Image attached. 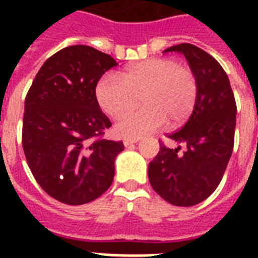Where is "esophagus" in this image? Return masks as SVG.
<instances>
[{"label":"esophagus","instance_id":"34e87169","mask_svg":"<svg viewBox=\"0 0 258 258\" xmlns=\"http://www.w3.org/2000/svg\"><path fill=\"white\" fill-rule=\"evenodd\" d=\"M137 142H138V139H124V142H123V143H124L125 147H130V146L135 145Z\"/></svg>","mask_w":258,"mask_h":258}]
</instances>
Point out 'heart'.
<instances>
[{
    "mask_svg": "<svg viewBox=\"0 0 258 258\" xmlns=\"http://www.w3.org/2000/svg\"><path fill=\"white\" fill-rule=\"evenodd\" d=\"M99 107L111 117L144 105L115 125L117 137L138 139L165 124L175 128L187 120L198 100V80L188 67L169 57L149 58L130 66L120 79L105 75L95 87Z\"/></svg>",
    "mask_w": 258,
    "mask_h": 258,
    "instance_id": "b5f03b06",
    "label": "heart"
}]
</instances>
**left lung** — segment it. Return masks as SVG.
Masks as SVG:
<instances>
[{
    "label": "left lung",
    "mask_w": 258,
    "mask_h": 258,
    "mask_svg": "<svg viewBox=\"0 0 258 258\" xmlns=\"http://www.w3.org/2000/svg\"><path fill=\"white\" fill-rule=\"evenodd\" d=\"M163 52L183 53L198 80V100L186 124L167 138L186 150L166 147L149 165L153 188L169 204L194 206L218 187L232 157L237 105L228 75L208 52L192 44H178Z\"/></svg>",
    "instance_id": "obj_1"
}]
</instances>
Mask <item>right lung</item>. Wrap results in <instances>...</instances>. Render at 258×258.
<instances>
[{"mask_svg": "<svg viewBox=\"0 0 258 258\" xmlns=\"http://www.w3.org/2000/svg\"><path fill=\"white\" fill-rule=\"evenodd\" d=\"M117 66L92 46L72 45L50 56L25 97L22 147L34 179L67 205H83L108 190L123 142L103 139L111 121L95 87Z\"/></svg>", "mask_w": 258, "mask_h": 258, "instance_id": "add662e5", "label": "right lung"}]
</instances>
